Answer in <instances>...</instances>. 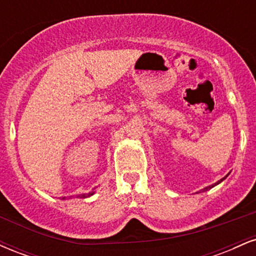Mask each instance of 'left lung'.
<instances>
[{
    "label": "left lung",
    "mask_w": 256,
    "mask_h": 256,
    "mask_svg": "<svg viewBox=\"0 0 256 256\" xmlns=\"http://www.w3.org/2000/svg\"><path fill=\"white\" fill-rule=\"evenodd\" d=\"M226 177H228V176H226ZM226 177H224V178H222V179H220V180H218V182H216V183H214V184H212V185H210V186H206L204 188V189H202V190H200V192H207V190H210V189H212V188L213 186H216V185H218L219 183H222V180H224V179L226 178Z\"/></svg>",
    "instance_id": "8db88e82"
}]
</instances>
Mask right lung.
I'll list each match as a JSON object with an SVG mask.
<instances>
[{
	"label": "right lung",
	"instance_id": "1",
	"mask_svg": "<svg viewBox=\"0 0 256 256\" xmlns=\"http://www.w3.org/2000/svg\"><path fill=\"white\" fill-rule=\"evenodd\" d=\"M94 194H95V192H89V194H82V195H78V198H89V196H91V195H94Z\"/></svg>",
	"mask_w": 256,
	"mask_h": 256
}]
</instances>
